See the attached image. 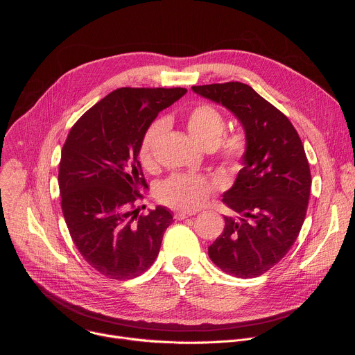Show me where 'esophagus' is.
Segmentation results:
<instances>
[{
	"label": "esophagus",
	"instance_id": "esophagus-1",
	"mask_svg": "<svg viewBox=\"0 0 355 355\" xmlns=\"http://www.w3.org/2000/svg\"><path fill=\"white\" fill-rule=\"evenodd\" d=\"M193 214L192 212H184V211H178V212H175L174 214V218L177 219V220H184V219H187V218H189V216H192Z\"/></svg>",
	"mask_w": 355,
	"mask_h": 355
}]
</instances>
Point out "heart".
Instances as JSON below:
<instances>
[{"instance_id": "1", "label": "heart", "mask_w": 355, "mask_h": 355, "mask_svg": "<svg viewBox=\"0 0 355 355\" xmlns=\"http://www.w3.org/2000/svg\"><path fill=\"white\" fill-rule=\"evenodd\" d=\"M166 126L164 119H157L144 132L139 148V159L144 167L153 164L155 151ZM187 129L204 147L218 144L220 156L232 166H237L245 155L247 139L243 133H230L220 140L226 129V121L222 112L211 104H198L188 112ZM215 188L216 182L207 177L198 174H174L157 187L156 196L164 205L192 211L204 204Z\"/></svg>"}]
</instances>
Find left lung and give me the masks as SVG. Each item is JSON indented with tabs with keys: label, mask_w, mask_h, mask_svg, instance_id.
I'll list each match as a JSON object with an SVG mask.
<instances>
[{
	"label": "left lung",
	"mask_w": 355,
	"mask_h": 355,
	"mask_svg": "<svg viewBox=\"0 0 355 355\" xmlns=\"http://www.w3.org/2000/svg\"><path fill=\"white\" fill-rule=\"evenodd\" d=\"M192 91L233 112L247 139L243 168L222 199L236 216H223L208 254L229 275L259 277L284 259L305 220L312 182L305 148L289 119L250 85L230 81Z\"/></svg>",
	"instance_id": "8db88e82"
}]
</instances>
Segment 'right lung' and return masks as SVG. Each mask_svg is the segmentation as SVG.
Listing matches in <instances>:
<instances>
[{"mask_svg": "<svg viewBox=\"0 0 355 355\" xmlns=\"http://www.w3.org/2000/svg\"><path fill=\"white\" fill-rule=\"evenodd\" d=\"M185 88L112 91L70 129L62 148L59 188L70 236L83 259L111 279H132L159 256L171 212L139 216L135 202L148 188L137 160L144 132Z\"/></svg>", "mask_w": 355, "mask_h": 355, "instance_id": "1", "label": "right lung"}]
</instances>
